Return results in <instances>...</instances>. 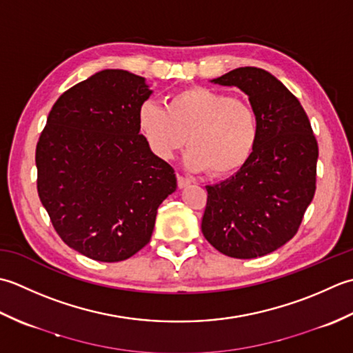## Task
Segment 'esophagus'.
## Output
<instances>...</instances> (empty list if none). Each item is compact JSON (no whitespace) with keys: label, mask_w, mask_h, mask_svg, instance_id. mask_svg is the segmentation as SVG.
Instances as JSON below:
<instances>
[{"label":"esophagus","mask_w":353,"mask_h":353,"mask_svg":"<svg viewBox=\"0 0 353 353\" xmlns=\"http://www.w3.org/2000/svg\"><path fill=\"white\" fill-rule=\"evenodd\" d=\"M176 179H178V187H179V189H184V187H187V185L192 183L189 178H185L183 175H176Z\"/></svg>","instance_id":"obj_1"}]
</instances>
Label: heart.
Here are the masks:
<instances>
[{
	"mask_svg": "<svg viewBox=\"0 0 353 353\" xmlns=\"http://www.w3.org/2000/svg\"><path fill=\"white\" fill-rule=\"evenodd\" d=\"M140 132L152 154L170 160L184 143L192 172L225 176L239 170L253 154L259 120L253 108L233 96L203 86L172 94L166 108L146 100L139 108Z\"/></svg>",
	"mask_w": 353,
	"mask_h": 353,
	"instance_id": "1",
	"label": "heart"
}]
</instances>
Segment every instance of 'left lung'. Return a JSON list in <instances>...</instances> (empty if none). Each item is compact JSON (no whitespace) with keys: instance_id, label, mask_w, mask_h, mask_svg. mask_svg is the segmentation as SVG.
Masks as SVG:
<instances>
[{"instance_id":"left-lung-1","label":"left lung","mask_w":353,"mask_h":353,"mask_svg":"<svg viewBox=\"0 0 353 353\" xmlns=\"http://www.w3.org/2000/svg\"><path fill=\"white\" fill-rule=\"evenodd\" d=\"M245 92L259 120L248 161L205 185L201 230L222 254L254 259L291 241L315 193L319 145L297 97L268 71L241 67L213 79Z\"/></svg>"}]
</instances>
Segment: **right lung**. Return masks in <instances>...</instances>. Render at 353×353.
<instances>
[{"mask_svg": "<svg viewBox=\"0 0 353 353\" xmlns=\"http://www.w3.org/2000/svg\"><path fill=\"white\" fill-rule=\"evenodd\" d=\"M150 94L145 77L99 71L56 100L36 146L38 195L56 233L99 262L145 247L158 207L176 190L174 169L139 129Z\"/></svg>", "mask_w": 353, "mask_h": 353, "instance_id": "right-lung-1", "label": "right lung"}]
</instances>
